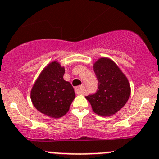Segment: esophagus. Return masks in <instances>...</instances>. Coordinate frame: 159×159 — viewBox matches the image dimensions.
I'll list each match as a JSON object with an SVG mask.
<instances>
[{
    "label": "esophagus",
    "mask_w": 159,
    "mask_h": 159,
    "mask_svg": "<svg viewBox=\"0 0 159 159\" xmlns=\"http://www.w3.org/2000/svg\"><path fill=\"white\" fill-rule=\"evenodd\" d=\"M75 92H76L77 94H84V85H81V86L76 87L75 88Z\"/></svg>",
    "instance_id": "obj_1"
}]
</instances>
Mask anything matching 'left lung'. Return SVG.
Instances as JSON below:
<instances>
[{"mask_svg":"<svg viewBox=\"0 0 159 159\" xmlns=\"http://www.w3.org/2000/svg\"><path fill=\"white\" fill-rule=\"evenodd\" d=\"M99 85L95 94L85 96L96 115L110 117L119 111L128 101L131 88L128 78L118 65L107 57L93 63Z\"/></svg>","mask_w":159,"mask_h":159,"instance_id":"1","label":"left lung"}]
</instances>
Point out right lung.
<instances>
[{
  "instance_id": "1",
  "label": "right lung",
  "mask_w": 159,
  "mask_h": 159,
  "mask_svg": "<svg viewBox=\"0 0 159 159\" xmlns=\"http://www.w3.org/2000/svg\"><path fill=\"white\" fill-rule=\"evenodd\" d=\"M64 73V66L54 60L42 70L31 89L33 105L50 118H59L66 115L75 98L71 84L63 79Z\"/></svg>"
}]
</instances>
